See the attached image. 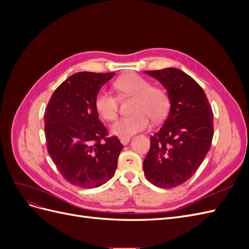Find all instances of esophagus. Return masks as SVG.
I'll return each instance as SVG.
<instances>
[{
    "label": "esophagus",
    "mask_w": 249,
    "mask_h": 249,
    "mask_svg": "<svg viewBox=\"0 0 249 249\" xmlns=\"http://www.w3.org/2000/svg\"><path fill=\"white\" fill-rule=\"evenodd\" d=\"M130 141H131V137H120V142H122V144L124 145H126Z\"/></svg>",
    "instance_id": "1"
}]
</instances>
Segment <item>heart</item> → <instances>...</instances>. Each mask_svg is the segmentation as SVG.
<instances>
[{
  "label": "heart",
  "instance_id": "obj_1",
  "mask_svg": "<svg viewBox=\"0 0 249 249\" xmlns=\"http://www.w3.org/2000/svg\"><path fill=\"white\" fill-rule=\"evenodd\" d=\"M114 88L122 97H134L131 116L118 119L111 125L112 134L120 137H130L145 130L150 117L161 120L169 109V96L161 87L152 86L150 82L137 73H126L114 82ZM94 105L99 114L106 120H114L118 114V99L106 90L96 94Z\"/></svg>",
  "mask_w": 249,
  "mask_h": 249
}]
</instances>
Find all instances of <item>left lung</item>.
Here are the masks:
<instances>
[{
	"mask_svg": "<svg viewBox=\"0 0 249 249\" xmlns=\"http://www.w3.org/2000/svg\"><path fill=\"white\" fill-rule=\"evenodd\" d=\"M167 90L170 110L150 137L144 176L157 187L175 188L189 179L209 152L214 135L213 111L195 80L175 67L144 71Z\"/></svg>",
	"mask_w": 249,
	"mask_h": 249,
	"instance_id": "obj_1",
	"label": "left lung"
}]
</instances>
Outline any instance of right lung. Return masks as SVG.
Instances as JSON below:
<instances>
[{
	"mask_svg": "<svg viewBox=\"0 0 249 249\" xmlns=\"http://www.w3.org/2000/svg\"><path fill=\"white\" fill-rule=\"evenodd\" d=\"M114 72L81 71L67 78L53 93L44 112L50 157L62 177L86 189L113 178L124 148L117 137H107L94 100Z\"/></svg>",
	"mask_w": 249,
	"mask_h": 249,
	"instance_id": "obj_1",
	"label": "right lung"
}]
</instances>
